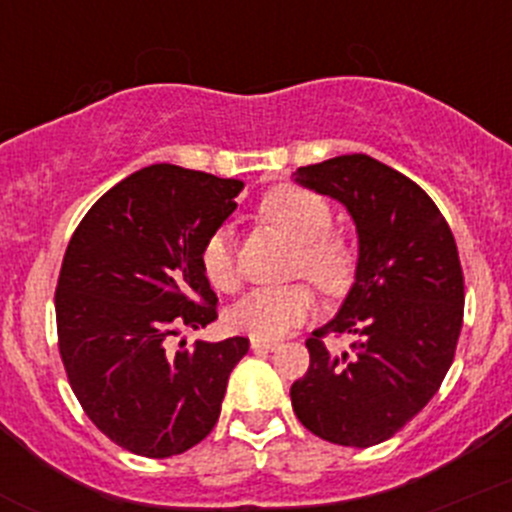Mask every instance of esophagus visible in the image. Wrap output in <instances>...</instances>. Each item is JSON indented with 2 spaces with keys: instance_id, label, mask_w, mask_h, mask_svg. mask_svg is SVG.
<instances>
[{
  "instance_id": "obj_1",
  "label": "esophagus",
  "mask_w": 512,
  "mask_h": 512,
  "mask_svg": "<svg viewBox=\"0 0 512 512\" xmlns=\"http://www.w3.org/2000/svg\"><path fill=\"white\" fill-rule=\"evenodd\" d=\"M278 340H266V337H251V350L256 352H268V350H276Z\"/></svg>"
}]
</instances>
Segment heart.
Returning <instances> with one entry per match:
<instances>
[{"label":"heart","mask_w":512,"mask_h":512,"mask_svg":"<svg viewBox=\"0 0 512 512\" xmlns=\"http://www.w3.org/2000/svg\"><path fill=\"white\" fill-rule=\"evenodd\" d=\"M261 217L295 241L293 273L308 276L323 293L347 291L355 278V244L340 231H333V207L325 197L298 187L281 184L266 192L258 207ZM204 276L217 291H234L239 286L231 231L219 226L204 239L199 251ZM315 310V295L308 283L254 288L229 310V325L254 337L286 335L295 325L305 323Z\"/></svg>","instance_id":"b5f03b06"}]
</instances>
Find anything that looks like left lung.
I'll return each instance as SVG.
<instances>
[{"instance_id": "1", "label": "left lung", "mask_w": 512, "mask_h": 512, "mask_svg": "<svg viewBox=\"0 0 512 512\" xmlns=\"http://www.w3.org/2000/svg\"><path fill=\"white\" fill-rule=\"evenodd\" d=\"M295 179L345 204L360 261L337 318L305 340L293 412L320 439L365 449L412 421L449 372L466 298L456 241L434 199L370 155L298 167ZM328 334L355 336L351 352L333 356Z\"/></svg>"}]
</instances>
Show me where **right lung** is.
<instances>
[{
    "label": "right lung",
    "instance_id": "1",
    "mask_svg": "<svg viewBox=\"0 0 512 512\" xmlns=\"http://www.w3.org/2000/svg\"><path fill=\"white\" fill-rule=\"evenodd\" d=\"M241 179L152 165L103 194L73 231L56 283L68 384L120 449L167 458L217 424L249 337L170 350L184 328L217 320L199 251L236 209Z\"/></svg>",
    "mask_w": 512,
    "mask_h": 512
}]
</instances>
